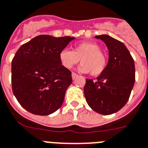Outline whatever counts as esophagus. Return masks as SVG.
Segmentation results:
<instances>
[{
    "label": "esophagus",
    "instance_id": "esophagus-1",
    "mask_svg": "<svg viewBox=\"0 0 148 148\" xmlns=\"http://www.w3.org/2000/svg\"><path fill=\"white\" fill-rule=\"evenodd\" d=\"M71 76H72V78H73V80H74V79H76V78L77 77L78 75L77 74H75V73H72Z\"/></svg>",
    "mask_w": 148,
    "mask_h": 148
}]
</instances>
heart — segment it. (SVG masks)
Instances as JSON below:
<instances>
[{
    "label": "heart",
    "instance_id": "b5f03b06",
    "mask_svg": "<svg viewBox=\"0 0 148 148\" xmlns=\"http://www.w3.org/2000/svg\"><path fill=\"white\" fill-rule=\"evenodd\" d=\"M60 61L66 68H73L80 62L81 64L78 71L81 73L90 72L92 76L103 74L107 64L106 56L101 51L98 44L91 42L79 43L74 47L73 51L64 49L59 54Z\"/></svg>",
    "mask_w": 148,
    "mask_h": 148
}]
</instances>
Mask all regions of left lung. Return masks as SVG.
I'll return each mask as SVG.
<instances>
[{
	"mask_svg": "<svg viewBox=\"0 0 148 148\" xmlns=\"http://www.w3.org/2000/svg\"><path fill=\"white\" fill-rule=\"evenodd\" d=\"M109 50V61L95 80L86 79L84 88L89 106L102 115H111L128 102L135 80L134 59L125 45L108 35L96 36Z\"/></svg>",
	"mask_w": 148,
	"mask_h": 148,
	"instance_id": "1",
	"label": "left lung"
}]
</instances>
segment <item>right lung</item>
Here are the masks:
<instances>
[{
	"instance_id": "right-lung-1",
	"label": "right lung",
	"mask_w": 148,
	"mask_h": 148,
	"mask_svg": "<svg viewBox=\"0 0 148 148\" xmlns=\"http://www.w3.org/2000/svg\"><path fill=\"white\" fill-rule=\"evenodd\" d=\"M74 39L39 35L16 52L11 64L12 90L26 110L48 116L62 106L72 77L59 54Z\"/></svg>"
}]
</instances>
